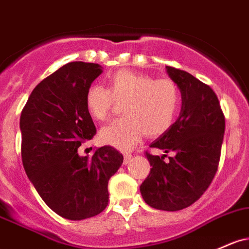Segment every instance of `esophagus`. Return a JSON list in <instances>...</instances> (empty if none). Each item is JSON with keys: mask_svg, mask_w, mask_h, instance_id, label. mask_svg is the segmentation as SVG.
Returning a JSON list of instances; mask_svg holds the SVG:
<instances>
[{"mask_svg": "<svg viewBox=\"0 0 249 249\" xmlns=\"http://www.w3.org/2000/svg\"><path fill=\"white\" fill-rule=\"evenodd\" d=\"M131 157H132V155L131 154H124V164H127V163L130 162Z\"/></svg>", "mask_w": 249, "mask_h": 249, "instance_id": "obj_1", "label": "esophagus"}]
</instances>
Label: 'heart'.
I'll return each mask as SVG.
<instances>
[{"mask_svg": "<svg viewBox=\"0 0 249 249\" xmlns=\"http://www.w3.org/2000/svg\"><path fill=\"white\" fill-rule=\"evenodd\" d=\"M123 104V118L114 120L100 131L103 143L127 151L142 136L158 137L173 126L181 106L178 85L168 78L152 76L122 70L113 73L107 89L92 85L85 94V106L89 116L104 122L116 104Z\"/></svg>", "mask_w": 249, "mask_h": 249, "instance_id": "obj_1", "label": "heart"}]
</instances>
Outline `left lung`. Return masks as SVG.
<instances>
[{"label":"left lung","instance_id":"8db88e82","mask_svg":"<svg viewBox=\"0 0 249 249\" xmlns=\"http://www.w3.org/2000/svg\"><path fill=\"white\" fill-rule=\"evenodd\" d=\"M178 85L182 108L178 119L151 144L168 155L145 151L149 176L141 184V194L150 207L177 212L195 203L216 174L221 157L225 114L214 89L185 71L166 66Z\"/></svg>","mask_w":249,"mask_h":249}]
</instances>
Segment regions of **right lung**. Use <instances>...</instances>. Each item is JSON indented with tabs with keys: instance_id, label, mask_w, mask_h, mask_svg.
I'll list each match as a JSON object with an SVG mask.
<instances>
[{
	"instance_id": "right-lung-1",
	"label": "right lung",
	"mask_w": 249,
	"mask_h": 249,
	"mask_svg": "<svg viewBox=\"0 0 249 249\" xmlns=\"http://www.w3.org/2000/svg\"><path fill=\"white\" fill-rule=\"evenodd\" d=\"M102 72L92 62L64 65L36 85L21 112L24 171L45 203L67 220L93 217L107 207L108 181L124 160L108 145L78 155L97 132L85 94Z\"/></svg>"
}]
</instances>
